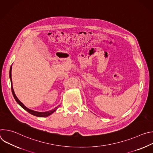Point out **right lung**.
<instances>
[{"label":"right lung","instance_id":"add662e5","mask_svg":"<svg viewBox=\"0 0 153 153\" xmlns=\"http://www.w3.org/2000/svg\"><path fill=\"white\" fill-rule=\"evenodd\" d=\"M11 70H12V66H11L10 67V80H11V91H12V93L13 95L14 96V98L15 99L16 101L17 102V103L22 107L25 110H26L27 111H28L29 113H30L31 114L37 116V117H47L50 115H51L52 113H53L54 112H55L56 111V110L57 109V107H56L55 108L53 109L52 110L48 111H46V112H38V111H33L32 110H30V109L28 108L27 107H26L22 103L19 99L18 98L16 97L13 88V84H12V79H11Z\"/></svg>","mask_w":153,"mask_h":153}]
</instances>
